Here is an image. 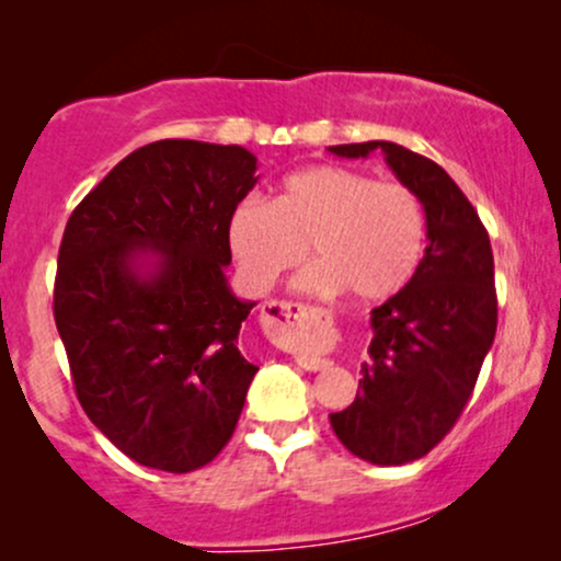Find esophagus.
<instances>
[{
	"label": "esophagus",
	"mask_w": 561,
	"mask_h": 561,
	"mask_svg": "<svg viewBox=\"0 0 561 561\" xmlns=\"http://www.w3.org/2000/svg\"><path fill=\"white\" fill-rule=\"evenodd\" d=\"M268 319L276 321V324H295V319L300 317H317V313H321L319 308L313 306H302V302H287V300H272L268 302ZM298 366H302V369L308 371H319L324 369L327 362L324 358H298Z\"/></svg>",
	"instance_id": "esophagus-1"
}]
</instances>
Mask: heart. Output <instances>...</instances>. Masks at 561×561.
Here are the masks:
<instances>
[{
	"label": "heart",
	"instance_id": "obj_1",
	"mask_svg": "<svg viewBox=\"0 0 561 561\" xmlns=\"http://www.w3.org/2000/svg\"><path fill=\"white\" fill-rule=\"evenodd\" d=\"M227 240L242 279L261 293L300 266L311 244L319 263L300 276L302 289H345L358 302H379L414 276L427 216L422 197L401 182H377L343 165H311L287 176L274 203H237Z\"/></svg>",
	"mask_w": 561,
	"mask_h": 561
}]
</instances>
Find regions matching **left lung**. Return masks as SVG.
<instances>
[{"label":"left lung","mask_w":561,"mask_h":561,"mask_svg":"<svg viewBox=\"0 0 561 561\" xmlns=\"http://www.w3.org/2000/svg\"><path fill=\"white\" fill-rule=\"evenodd\" d=\"M375 150L422 197L427 248L409 285L371 311L362 392L330 422L353 456L398 467L430 454L461 416L493 345L499 302L488 231L440 165L396 141L330 147L340 158Z\"/></svg>","instance_id":"8db88e82"}]
</instances>
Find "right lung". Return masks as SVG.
Returning <instances> with one entry per match:
<instances>
[{
  "label": "right lung",
  "mask_w": 561,
  "mask_h": 561,
  "mask_svg": "<svg viewBox=\"0 0 561 561\" xmlns=\"http://www.w3.org/2000/svg\"><path fill=\"white\" fill-rule=\"evenodd\" d=\"M259 158L240 145L139 147L76 205L60 242L55 324L76 396L115 448L184 474L234 433L259 366L240 353L229 214Z\"/></svg>",
  "instance_id": "right-lung-1"
}]
</instances>
